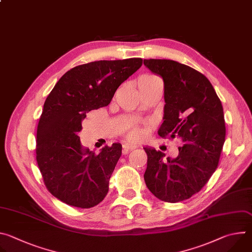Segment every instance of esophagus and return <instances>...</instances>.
<instances>
[{"label": "esophagus", "mask_w": 252, "mask_h": 252, "mask_svg": "<svg viewBox=\"0 0 252 252\" xmlns=\"http://www.w3.org/2000/svg\"><path fill=\"white\" fill-rule=\"evenodd\" d=\"M137 147L134 146V145H130V143H125V145H123V149L124 151L126 152H129V151H132L134 149H136Z\"/></svg>", "instance_id": "1"}]
</instances>
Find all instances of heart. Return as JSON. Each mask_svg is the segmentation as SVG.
<instances>
[{
    "instance_id": "1",
    "label": "heart",
    "mask_w": 252,
    "mask_h": 252,
    "mask_svg": "<svg viewBox=\"0 0 252 252\" xmlns=\"http://www.w3.org/2000/svg\"><path fill=\"white\" fill-rule=\"evenodd\" d=\"M158 78H157L156 76H152V75H143L138 79V85H143L146 83L152 82L154 80H157ZM126 137L129 140L132 141H136L139 140L142 136H143V128L133 123L130 124H126Z\"/></svg>"
}]
</instances>
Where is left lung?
<instances>
[{
	"instance_id": "1",
	"label": "left lung",
	"mask_w": 252,
	"mask_h": 252,
	"mask_svg": "<svg viewBox=\"0 0 252 252\" xmlns=\"http://www.w3.org/2000/svg\"><path fill=\"white\" fill-rule=\"evenodd\" d=\"M152 73L164 83L161 137L182 141L178 156L167 162L165 155L145 148L148 165L145 182L151 192L165 202L189 199L218 168L225 140L222 104L207 78L196 69L171 60H145Z\"/></svg>"
}]
</instances>
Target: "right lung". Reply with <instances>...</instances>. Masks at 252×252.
<instances>
[{"mask_svg":"<svg viewBox=\"0 0 252 252\" xmlns=\"http://www.w3.org/2000/svg\"><path fill=\"white\" fill-rule=\"evenodd\" d=\"M141 64L140 58L80 64L67 70L48 95L37 129L35 158L47 189L63 203L91 208L107 194L122 145L105 146L95 155L83 149L78 134L86 113L109 104Z\"/></svg>","mask_w":252,"mask_h":252,"instance_id":"obj_1","label":"right lung"}]
</instances>
